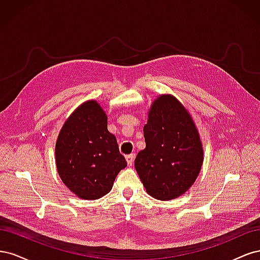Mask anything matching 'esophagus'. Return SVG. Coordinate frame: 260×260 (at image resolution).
<instances>
[{
  "label": "esophagus",
  "instance_id": "1",
  "mask_svg": "<svg viewBox=\"0 0 260 260\" xmlns=\"http://www.w3.org/2000/svg\"><path fill=\"white\" fill-rule=\"evenodd\" d=\"M125 160H127L128 166H132L133 161H135V155H133V154L127 155V156H125Z\"/></svg>",
  "mask_w": 260,
  "mask_h": 260
}]
</instances>
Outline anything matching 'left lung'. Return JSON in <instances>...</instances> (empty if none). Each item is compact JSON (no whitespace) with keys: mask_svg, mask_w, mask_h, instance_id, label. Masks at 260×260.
I'll return each mask as SVG.
<instances>
[{"mask_svg":"<svg viewBox=\"0 0 260 260\" xmlns=\"http://www.w3.org/2000/svg\"><path fill=\"white\" fill-rule=\"evenodd\" d=\"M143 133L146 146L135 167L146 192L159 201L179 198L195 182L204 157L191 115L175 96L164 94L153 102Z\"/></svg>","mask_w":260,"mask_h":260,"instance_id":"8db88e82","label":"left lung"}]
</instances>
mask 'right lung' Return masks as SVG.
Wrapping results in <instances>:
<instances>
[{"label": "right lung", "mask_w": 260, "mask_h": 260, "mask_svg": "<svg viewBox=\"0 0 260 260\" xmlns=\"http://www.w3.org/2000/svg\"><path fill=\"white\" fill-rule=\"evenodd\" d=\"M55 160L61 181L78 198L98 200L112 190L127 161L96 101L84 102L68 117L56 141Z\"/></svg>", "instance_id": "right-lung-1"}]
</instances>
